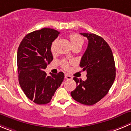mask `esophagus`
Returning a JSON list of instances; mask_svg holds the SVG:
<instances>
[{"label":"esophagus","instance_id":"obj_1","mask_svg":"<svg viewBox=\"0 0 131 131\" xmlns=\"http://www.w3.org/2000/svg\"><path fill=\"white\" fill-rule=\"evenodd\" d=\"M64 77H65L67 79H68V80H72V79H73V77H72V76H70V75H68V74L64 75Z\"/></svg>","mask_w":131,"mask_h":131}]
</instances>
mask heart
<instances>
[{
	"label": "heart",
	"mask_w": 131,
	"mask_h": 131,
	"mask_svg": "<svg viewBox=\"0 0 131 131\" xmlns=\"http://www.w3.org/2000/svg\"><path fill=\"white\" fill-rule=\"evenodd\" d=\"M69 38L72 47L75 46L82 47L84 41L82 38L79 35H77V34H71L69 35ZM53 48H54V43L52 46V49H53ZM62 67L65 69H68V67H69V63L67 61H62Z\"/></svg>",
	"instance_id": "heart-1"
}]
</instances>
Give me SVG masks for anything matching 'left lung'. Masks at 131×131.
Listing matches in <instances>:
<instances>
[{"mask_svg":"<svg viewBox=\"0 0 131 131\" xmlns=\"http://www.w3.org/2000/svg\"><path fill=\"white\" fill-rule=\"evenodd\" d=\"M80 34L88 40L80 62L82 70L87 72V79L73 77L77 87L71 96L79 103L91 106L107 95L115 79L116 68L112 50L102 37L93 33Z\"/></svg>","mask_w":131,"mask_h":131,"instance_id":"1","label":"left lung"}]
</instances>
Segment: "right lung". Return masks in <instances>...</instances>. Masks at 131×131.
Returning <instances> with one entry per match:
<instances>
[{
	"mask_svg": "<svg viewBox=\"0 0 131 131\" xmlns=\"http://www.w3.org/2000/svg\"><path fill=\"white\" fill-rule=\"evenodd\" d=\"M59 32L43 28L27 34L17 52L19 84L27 97L37 104L49 103L64 77L63 72L47 75L44 70L52 61L50 50Z\"/></svg>",
	"mask_w": 131,
	"mask_h": 131,
	"instance_id": "obj_1",
	"label": "right lung"
}]
</instances>
